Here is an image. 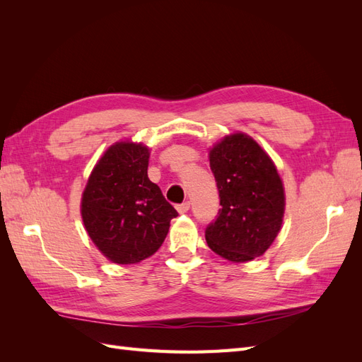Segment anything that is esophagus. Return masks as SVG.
<instances>
[{
	"label": "esophagus",
	"mask_w": 362,
	"mask_h": 362,
	"mask_svg": "<svg viewBox=\"0 0 362 362\" xmlns=\"http://www.w3.org/2000/svg\"><path fill=\"white\" fill-rule=\"evenodd\" d=\"M177 210L182 214V213H187L189 210H190V202L189 201H185V202H182V204H180V205H177Z\"/></svg>",
	"instance_id": "esophagus-1"
}]
</instances>
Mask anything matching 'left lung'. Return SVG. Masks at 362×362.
I'll return each instance as SVG.
<instances>
[{
	"label": "left lung",
	"instance_id": "8db88e82",
	"mask_svg": "<svg viewBox=\"0 0 362 362\" xmlns=\"http://www.w3.org/2000/svg\"><path fill=\"white\" fill-rule=\"evenodd\" d=\"M221 210L205 240L221 257L245 262L264 254L278 235L286 198L275 164L246 134L225 137L210 151Z\"/></svg>",
	"mask_w": 362,
	"mask_h": 362
}]
</instances>
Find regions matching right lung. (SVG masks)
<instances>
[{"label":"right lung","mask_w":362,"mask_h":362,"mask_svg":"<svg viewBox=\"0 0 362 362\" xmlns=\"http://www.w3.org/2000/svg\"><path fill=\"white\" fill-rule=\"evenodd\" d=\"M148 148L116 144L98 161L81 201L86 231L116 264H133L163 245L178 211L148 178Z\"/></svg>","instance_id":"add662e5"}]
</instances>
